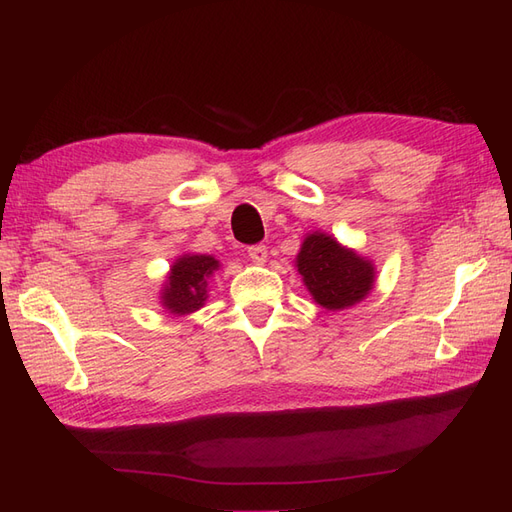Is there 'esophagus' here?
Wrapping results in <instances>:
<instances>
[{"instance_id":"obj_1","label":"esophagus","mask_w":512,"mask_h":512,"mask_svg":"<svg viewBox=\"0 0 512 512\" xmlns=\"http://www.w3.org/2000/svg\"><path fill=\"white\" fill-rule=\"evenodd\" d=\"M247 256H250L254 262H258V265H262V262H267V247L265 245L247 247Z\"/></svg>"}]
</instances>
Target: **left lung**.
<instances>
[{
  "mask_svg": "<svg viewBox=\"0 0 512 512\" xmlns=\"http://www.w3.org/2000/svg\"><path fill=\"white\" fill-rule=\"evenodd\" d=\"M294 267L312 299L331 312L361 303L376 286L374 260L320 230L307 232Z\"/></svg>",
  "mask_w": 512,
  "mask_h": 512,
  "instance_id": "1",
  "label": "left lung"
}]
</instances>
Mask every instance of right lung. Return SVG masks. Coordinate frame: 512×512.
I'll return each mask as SVG.
<instances>
[{
    "label": "right lung",
    "instance_id": "obj_1",
    "mask_svg": "<svg viewBox=\"0 0 512 512\" xmlns=\"http://www.w3.org/2000/svg\"><path fill=\"white\" fill-rule=\"evenodd\" d=\"M220 271V260L211 254H181L160 290V305L173 316H188L205 305L209 280Z\"/></svg>",
    "mask_w": 512,
    "mask_h": 512
}]
</instances>
